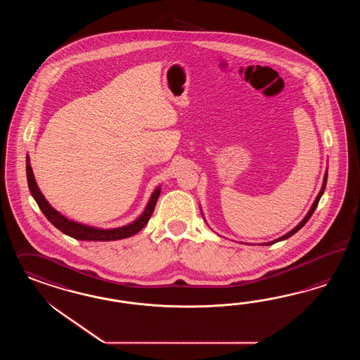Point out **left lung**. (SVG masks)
<instances>
[{"instance_id":"8db88e82","label":"left lung","mask_w":360,"mask_h":360,"mask_svg":"<svg viewBox=\"0 0 360 360\" xmlns=\"http://www.w3.org/2000/svg\"><path fill=\"white\" fill-rule=\"evenodd\" d=\"M327 184V169L326 173H325V176H323V184H322V187H321V191L318 193V195H316V200H314V203L311 205V207L309 210V212L306 214L305 218L302 219L301 221H300V224H297L295 229H292V231H289L288 233H285L283 236L281 238H278V239L273 240V241H269V243H265V244H262V245H271V244H274V243H277V241H281V240L288 239V238H290L292 235H295V232H298L300 229H302L304 226H305L306 223H307V220L311 218V215H313V212L316 211V206H318V202H319V199H321V196L323 195V193H325V188H326ZM202 217L205 219V215L202 214Z\"/></svg>"}]
</instances>
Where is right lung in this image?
I'll return each instance as SVG.
<instances>
[{
  "label": "right lung",
  "mask_w": 360,
  "mask_h": 360,
  "mask_svg": "<svg viewBox=\"0 0 360 360\" xmlns=\"http://www.w3.org/2000/svg\"><path fill=\"white\" fill-rule=\"evenodd\" d=\"M26 176H27L29 190H30L34 199H35L37 205L44 212V217L49 219V221L59 231L65 233L67 236H71V238L77 240H86V241H110V240L125 239V238H131L133 235H136L149 221L153 211H154V207H155L157 199L161 194V186H157L155 190L153 191L152 195L149 198V202H148L146 207L142 211L141 215L136 220H133L129 224L117 227V229H98V227H92V226H87V224H83V223L65 218V215H62L59 211H56L46 200V198L41 193L39 187L35 182L29 155H26Z\"/></svg>",
  "instance_id": "right-lung-1"
}]
</instances>
